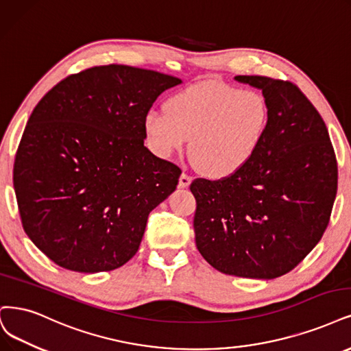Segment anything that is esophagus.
Segmentation results:
<instances>
[{
  "instance_id": "esophagus-1",
  "label": "esophagus",
  "mask_w": 351,
  "mask_h": 351,
  "mask_svg": "<svg viewBox=\"0 0 351 351\" xmlns=\"http://www.w3.org/2000/svg\"><path fill=\"white\" fill-rule=\"evenodd\" d=\"M190 183H191V177L189 176V174H186V173H183L180 176V180H178V186L180 187H189L190 186Z\"/></svg>"
}]
</instances>
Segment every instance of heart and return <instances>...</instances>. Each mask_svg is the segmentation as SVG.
<instances>
[{
  "instance_id": "1",
  "label": "heart",
  "mask_w": 351,
  "mask_h": 351,
  "mask_svg": "<svg viewBox=\"0 0 351 351\" xmlns=\"http://www.w3.org/2000/svg\"><path fill=\"white\" fill-rule=\"evenodd\" d=\"M269 125L263 95L229 84L203 81L178 91L165 112H149L143 130L154 152L173 155L186 147L200 170L215 178L234 176L256 155Z\"/></svg>"
}]
</instances>
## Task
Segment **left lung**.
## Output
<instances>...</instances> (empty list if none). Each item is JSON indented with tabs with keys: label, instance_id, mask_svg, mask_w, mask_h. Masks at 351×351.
I'll return each mask as SVG.
<instances>
[{
	"label": "left lung",
	"instance_id": "1",
	"mask_svg": "<svg viewBox=\"0 0 351 351\" xmlns=\"http://www.w3.org/2000/svg\"><path fill=\"white\" fill-rule=\"evenodd\" d=\"M235 80L263 91L269 125L243 170L191 181L196 245L221 273L274 279L293 270L327 229L337 158L321 114L293 82L261 75Z\"/></svg>",
	"mask_w": 351,
	"mask_h": 351
}]
</instances>
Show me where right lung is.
<instances>
[{
	"label": "right lung",
	"instance_id": "obj_1",
	"mask_svg": "<svg viewBox=\"0 0 351 351\" xmlns=\"http://www.w3.org/2000/svg\"><path fill=\"white\" fill-rule=\"evenodd\" d=\"M180 78L103 65L64 78L32 112L13 184L24 232L47 258L80 273L135 256L148 215L178 184L180 167L143 142V119Z\"/></svg>",
	"mask_w": 351,
	"mask_h": 351
}]
</instances>
